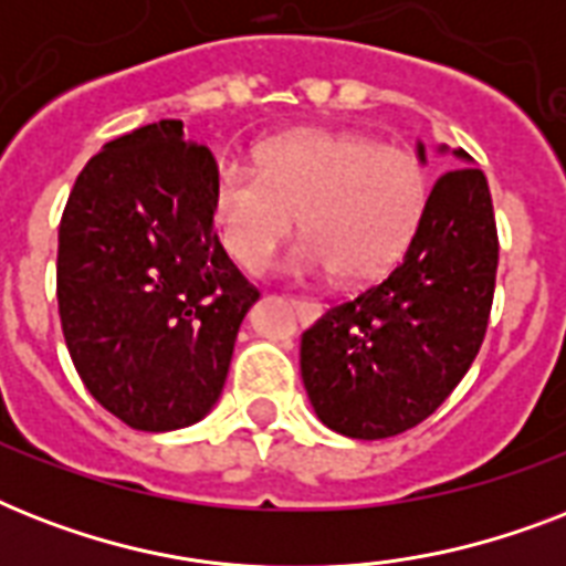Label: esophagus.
<instances>
[{
  "label": "esophagus",
  "instance_id": "1",
  "mask_svg": "<svg viewBox=\"0 0 566 566\" xmlns=\"http://www.w3.org/2000/svg\"><path fill=\"white\" fill-rule=\"evenodd\" d=\"M293 302H296V308H300L302 314H308V317L319 314V302H314V300H293Z\"/></svg>",
  "mask_w": 566,
  "mask_h": 566
}]
</instances>
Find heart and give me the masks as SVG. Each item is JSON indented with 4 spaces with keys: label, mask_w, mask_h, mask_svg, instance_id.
Returning <instances> with one entry per match:
<instances>
[{
    "label": "heart",
    "mask_w": 566,
    "mask_h": 566,
    "mask_svg": "<svg viewBox=\"0 0 566 566\" xmlns=\"http://www.w3.org/2000/svg\"><path fill=\"white\" fill-rule=\"evenodd\" d=\"M426 211V176L408 149L346 132H302L247 164H222L213 222L240 270L258 273L291 238L296 217L308 238L284 270L340 282H373L405 255Z\"/></svg>",
    "instance_id": "1"
}]
</instances>
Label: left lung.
<instances>
[{
    "label": "left lung",
    "instance_id": "8db88e82",
    "mask_svg": "<svg viewBox=\"0 0 566 566\" xmlns=\"http://www.w3.org/2000/svg\"><path fill=\"white\" fill-rule=\"evenodd\" d=\"M417 155L426 161L422 144ZM455 158L470 164L464 149ZM496 264L484 172H443L394 270L302 332V381L319 420L346 438L381 440L438 411L479 355Z\"/></svg>",
    "mask_w": 566,
    "mask_h": 566
}]
</instances>
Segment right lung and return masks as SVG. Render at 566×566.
Listing matches in <instances>:
<instances>
[{
	"mask_svg": "<svg viewBox=\"0 0 566 566\" xmlns=\"http://www.w3.org/2000/svg\"><path fill=\"white\" fill-rule=\"evenodd\" d=\"M217 161L161 119L84 164L57 229V314L84 387L137 431L202 420L258 291L213 231Z\"/></svg>",
	"mask_w": 566,
	"mask_h": 566,
	"instance_id": "add662e5",
	"label": "right lung"
}]
</instances>
